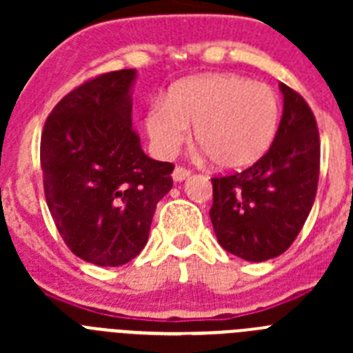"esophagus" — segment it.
<instances>
[{
  "label": "esophagus",
  "instance_id": "obj_1",
  "mask_svg": "<svg viewBox=\"0 0 353 353\" xmlns=\"http://www.w3.org/2000/svg\"><path fill=\"white\" fill-rule=\"evenodd\" d=\"M191 174V170H187V168H182V166H176L173 171V180L174 182H182V180H185L187 176Z\"/></svg>",
  "mask_w": 353,
  "mask_h": 353
}]
</instances>
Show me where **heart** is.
Wrapping results in <instances>:
<instances>
[{
    "label": "heart",
    "mask_w": 353,
    "mask_h": 353,
    "mask_svg": "<svg viewBox=\"0 0 353 353\" xmlns=\"http://www.w3.org/2000/svg\"><path fill=\"white\" fill-rule=\"evenodd\" d=\"M146 132L170 157L194 125V141L217 168L242 170L261 159L279 125V101L267 84L239 76L192 77L176 83L168 101L146 113Z\"/></svg>",
    "instance_id": "b5f03b06"
}]
</instances>
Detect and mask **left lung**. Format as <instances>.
<instances>
[{"mask_svg":"<svg viewBox=\"0 0 353 353\" xmlns=\"http://www.w3.org/2000/svg\"><path fill=\"white\" fill-rule=\"evenodd\" d=\"M283 118L269 152L248 170L214 176L212 226L228 252L265 261L286 251L304 226L318 189L320 136L307 102L286 84Z\"/></svg>","mask_w":353,"mask_h":353,"instance_id":"obj_1","label":"left lung"}]
</instances>
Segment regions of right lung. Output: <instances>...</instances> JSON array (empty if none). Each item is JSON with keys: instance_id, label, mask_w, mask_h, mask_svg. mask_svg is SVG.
<instances>
[{"instance_id": "1", "label": "right lung", "mask_w": 353, "mask_h": 353, "mask_svg": "<svg viewBox=\"0 0 353 353\" xmlns=\"http://www.w3.org/2000/svg\"><path fill=\"white\" fill-rule=\"evenodd\" d=\"M134 68L84 81L54 105L40 139L43 192L61 239L99 267L136 258L173 164L150 159L132 129Z\"/></svg>"}]
</instances>
